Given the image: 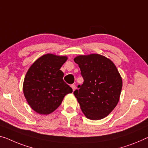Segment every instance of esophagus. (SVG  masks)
Listing matches in <instances>:
<instances>
[{
    "mask_svg": "<svg viewBox=\"0 0 148 148\" xmlns=\"http://www.w3.org/2000/svg\"><path fill=\"white\" fill-rule=\"evenodd\" d=\"M71 87L72 88L73 90H75V88H76V86H75V85H74V84H72V85H71Z\"/></svg>",
    "mask_w": 148,
    "mask_h": 148,
    "instance_id": "obj_1",
    "label": "esophagus"
}]
</instances>
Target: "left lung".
<instances>
[{
	"label": "left lung",
	"instance_id": "8db88e82",
	"mask_svg": "<svg viewBox=\"0 0 148 148\" xmlns=\"http://www.w3.org/2000/svg\"><path fill=\"white\" fill-rule=\"evenodd\" d=\"M83 77V85L73 94L87 119H104L119 101L122 80L112 61L99 54L79 56L74 58Z\"/></svg>",
	"mask_w": 148,
	"mask_h": 148
}]
</instances>
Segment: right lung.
<instances>
[{
	"instance_id": "obj_1",
	"label": "right lung",
	"mask_w": 148,
	"mask_h": 148,
	"mask_svg": "<svg viewBox=\"0 0 148 148\" xmlns=\"http://www.w3.org/2000/svg\"><path fill=\"white\" fill-rule=\"evenodd\" d=\"M66 56L47 53L38 58L27 71L23 83L24 97L30 107L40 114L56 110L73 89L65 81L60 68Z\"/></svg>"
}]
</instances>
